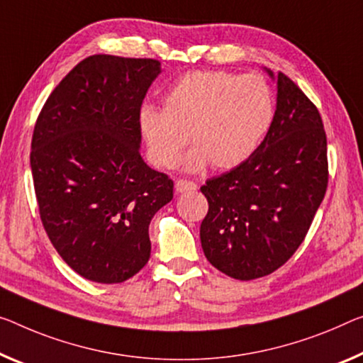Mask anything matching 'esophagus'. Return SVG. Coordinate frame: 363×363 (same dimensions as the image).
<instances>
[{
	"label": "esophagus",
	"mask_w": 363,
	"mask_h": 363,
	"mask_svg": "<svg viewBox=\"0 0 363 363\" xmlns=\"http://www.w3.org/2000/svg\"><path fill=\"white\" fill-rule=\"evenodd\" d=\"M196 189V183L189 180H177L175 182V191L185 193V191H194Z\"/></svg>",
	"instance_id": "esophagus-1"
}]
</instances>
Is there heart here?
<instances>
[{"instance_id":"b5f03b06","label":"heart","mask_w":363,"mask_h":363,"mask_svg":"<svg viewBox=\"0 0 363 363\" xmlns=\"http://www.w3.org/2000/svg\"><path fill=\"white\" fill-rule=\"evenodd\" d=\"M164 108L144 105L139 128L155 165L174 169L191 135L185 167L230 170L248 160L274 118V97L259 74L204 69L178 77L164 92Z\"/></svg>"}]
</instances>
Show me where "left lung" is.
I'll return each mask as SVG.
<instances>
[{"mask_svg":"<svg viewBox=\"0 0 363 363\" xmlns=\"http://www.w3.org/2000/svg\"><path fill=\"white\" fill-rule=\"evenodd\" d=\"M328 177L320 111L279 71L274 118L263 143L242 165L201 186L209 204L199 230L206 258L238 281L279 269L305 240Z\"/></svg>","mask_w":363,"mask_h":363,"instance_id":"obj_1","label":"left lung"}]
</instances>
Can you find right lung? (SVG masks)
Returning <instances> with one entry per match:
<instances>
[{
	"label": "right lung",
	"mask_w": 363,
	"mask_h": 363,
	"mask_svg": "<svg viewBox=\"0 0 363 363\" xmlns=\"http://www.w3.org/2000/svg\"><path fill=\"white\" fill-rule=\"evenodd\" d=\"M152 58L92 55L53 89L32 135L30 169L50 242L87 281L118 284L149 261V224L174 182L139 154Z\"/></svg>",
	"instance_id": "right-lung-1"
}]
</instances>
